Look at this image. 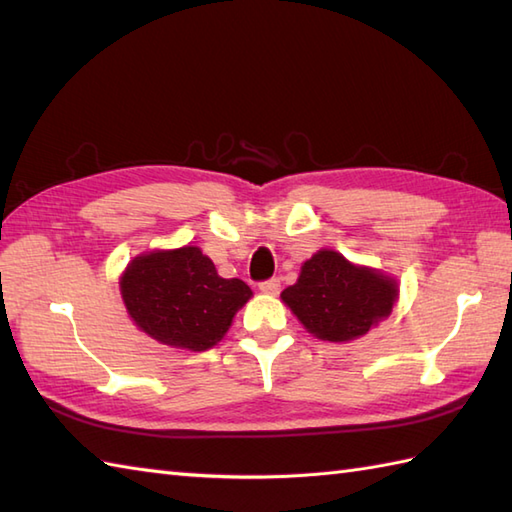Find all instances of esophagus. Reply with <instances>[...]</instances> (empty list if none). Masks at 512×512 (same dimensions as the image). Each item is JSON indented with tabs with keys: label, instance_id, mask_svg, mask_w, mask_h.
Listing matches in <instances>:
<instances>
[{
	"label": "esophagus",
	"instance_id": "1",
	"mask_svg": "<svg viewBox=\"0 0 512 512\" xmlns=\"http://www.w3.org/2000/svg\"><path fill=\"white\" fill-rule=\"evenodd\" d=\"M258 287H260V291H263V294H278V291H280V280L278 278H269V280H263V283H260Z\"/></svg>",
	"mask_w": 512,
	"mask_h": 512
}]
</instances>
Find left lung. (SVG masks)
I'll return each instance as SVG.
<instances>
[{
	"label": "left lung",
	"instance_id": "obj_1",
	"mask_svg": "<svg viewBox=\"0 0 512 512\" xmlns=\"http://www.w3.org/2000/svg\"><path fill=\"white\" fill-rule=\"evenodd\" d=\"M283 300L309 333L331 342L360 338L387 318L398 285L380 271L351 265L331 249L311 256Z\"/></svg>",
	"mask_w": 512,
	"mask_h": 512
}]
</instances>
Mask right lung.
<instances>
[{
    "instance_id": "obj_1",
    "label": "right lung",
    "mask_w": 512,
    "mask_h": 512,
    "mask_svg": "<svg viewBox=\"0 0 512 512\" xmlns=\"http://www.w3.org/2000/svg\"><path fill=\"white\" fill-rule=\"evenodd\" d=\"M121 296L130 318L154 340L205 351L225 336L252 289L218 276L198 247H181L134 258L121 276Z\"/></svg>"
}]
</instances>
